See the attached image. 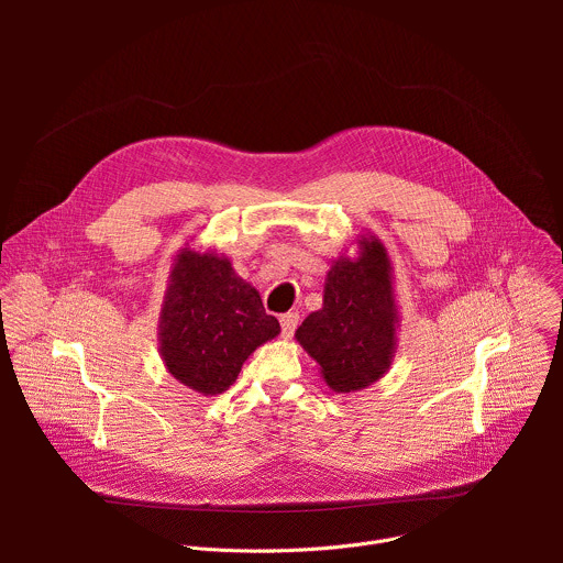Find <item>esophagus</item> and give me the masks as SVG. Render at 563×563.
I'll return each instance as SVG.
<instances>
[{"label":"esophagus","mask_w":563,"mask_h":563,"mask_svg":"<svg viewBox=\"0 0 563 563\" xmlns=\"http://www.w3.org/2000/svg\"><path fill=\"white\" fill-rule=\"evenodd\" d=\"M300 316L296 311H287L280 316V328H283V339H291L294 332H296V325H298Z\"/></svg>","instance_id":"1"}]
</instances>
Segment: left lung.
<instances>
[{
	"mask_svg": "<svg viewBox=\"0 0 563 563\" xmlns=\"http://www.w3.org/2000/svg\"><path fill=\"white\" fill-rule=\"evenodd\" d=\"M354 245V256L347 252L332 263L323 307L311 311L294 334L336 394L365 389L387 374L400 328L385 245L372 231L358 233Z\"/></svg>",
	"mask_w": 563,
	"mask_h": 563,
	"instance_id": "left-lung-1",
	"label": "left lung"
}]
</instances>
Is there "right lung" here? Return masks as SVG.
<instances>
[{
  "mask_svg": "<svg viewBox=\"0 0 563 563\" xmlns=\"http://www.w3.org/2000/svg\"><path fill=\"white\" fill-rule=\"evenodd\" d=\"M191 243L172 263L157 350L178 383L216 396L233 385L261 345L280 334V323L265 313L258 289L235 274L229 256Z\"/></svg>",
  "mask_w": 563,
  "mask_h": 563,
  "instance_id": "obj_1",
  "label": "right lung"
}]
</instances>
